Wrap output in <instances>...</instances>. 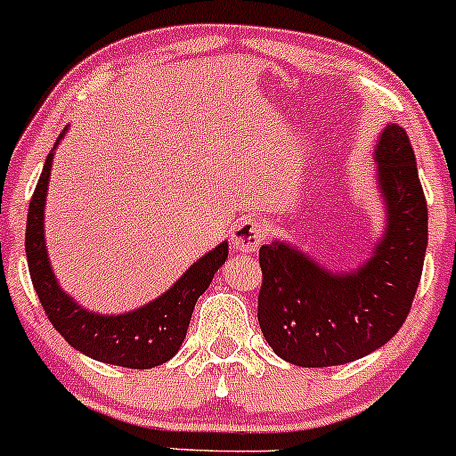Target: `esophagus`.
<instances>
[{
	"mask_svg": "<svg viewBox=\"0 0 456 456\" xmlns=\"http://www.w3.org/2000/svg\"><path fill=\"white\" fill-rule=\"evenodd\" d=\"M265 241V224L254 215H248L232 230V245L239 252H256Z\"/></svg>",
	"mask_w": 456,
	"mask_h": 456,
	"instance_id": "1",
	"label": "esophagus"
}]
</instances>
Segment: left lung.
<instances>
[{
	"instance_id": "left-lung-1",
	"label": "left lung",
	"mask_w": 456,
	"mask_h": 456,
	"mask_svg": "<svg viewBox=\"0 0 456 456\" xmlns=\"http://www.w3.org/2000/svg\"><path fill=\"white\" fill-rule=\"evenodd\" d=\"M377 161L387 230L364 267L330 273L280 241L260 248L258 323L275 355L290 364L323 368L360 360L386 345L411 310L428 243V211L403 126H386Z\"/></svg>"
}]
</instances>
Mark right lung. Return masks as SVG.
I'll return each instance as SVG.
<instances>
[{"label": "right lung", "mask_w": 456, "mask_h": 456, "mask_svg": "<svg viewBox=\"0 0 456 456\" xmlns=\"http://www.w3.org/2000/svg\"><path fill=\"white\" fill-rule=\"evenodd\" d=\"M64 131L60 133V137ZM55 140V144L60 142ZM53 152H49L40 172L38 185L29 200L28 228H25V254L32 275V284L40 305L51 325L64 336V340L92 360L105 362L122 368L146 370L166 364L181 349L187 336L191 312L196 301L211 284L215 271L228 258V243H219L213 252L202 256L198 263L176 284L151 301L144 308L122 316L92 314L77 305L55 282L51 273L47 249H45V196H47L49 172Z\"/></svg>", "instance_id": "right-lung-1"}]
</instances>
